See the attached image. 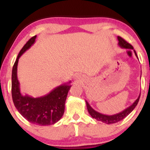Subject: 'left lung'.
Returning a JSON list of instances; mask_svg holds the SVG:
<instances>
[{"label":"left lung","mask_w":150,"mask_h":150,"mask_svg":"<svg viewBox=\"0 0 150 150\" xmlns=\"http://www.w3.org/2000/svg\"><path fill=\"white\" fill-rule=\"evenodd\" d=\"M118 45H119L120 47L123 48V49H133V47H132V45H130L129 43H128L126 41H125L123 38L120 37H118ZM134 53H135L136 57L137 58V53H136L135 51L134 50ZM140 94L139 95V97H137V99L135 101V102L132 104L131 106H130L129 107L125 108V110H123L121 112L116 113V114L114 115H111V116H108V115H105L102 114V113L97 112V111H95L94 109L91 107L90 105L89 104V103L86 101V105H87V111L90 116L92 117L93 118H95L97 120H99V121H101L103 123H106V124H112V123H116L117 122L120 121V120H122L123 118H125V117L128 116V114H130V113L132 112V110L135 108V106H137V103H138L139 99H140Z\"/></svg>","instance_id":"obj_1"}]
</instances>
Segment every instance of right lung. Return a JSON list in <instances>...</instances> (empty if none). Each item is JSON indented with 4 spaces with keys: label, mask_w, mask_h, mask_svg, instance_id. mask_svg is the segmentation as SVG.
Returning <instances> with one entry per match:
<instances>
[{
    "label": "right lung",
    "mask_w": 150,
    "mask_h": 150,
    "mask_svg": "<svg viewBox=\"0 0 150 150\" xmlns=\"http://www.w3.org/2000/svg\"><path fill=\"white\" fill-rule=\"evenodd\" d=\"M37 35L32 37L19 53L12 71V97L19 113L29 122L38 125H50L57 123L63 116L65 103L71 85L70 82L56 87L49 94L34 98L22 95L18 79L19 58L35 42Z\"/></svg>",
    "instance_id": "1"
}]
</instances>
